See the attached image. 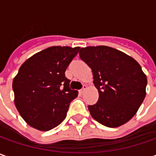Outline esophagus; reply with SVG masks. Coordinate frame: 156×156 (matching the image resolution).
<instances>
[{"instance_id":"obj_1","label":"esophagus","mask_w":156,"mask_h":156,"mask_svg":"<svg viewBox=\"0 0 156 156\" xmlns=\"http://www.w3.org/2000/svg\"><path fill=\"white\" fill-rule=\"evenodd\" d=\"M86 89H87V86H84V87H82L81 89H80V90H79V94H83L84 92H85V91H86Z\"/></svg>"}]
</instances>
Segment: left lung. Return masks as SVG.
I'll use <instances>...</instances> for the list:
<instances>
[{"label": "left lung", "mask_w": 156, "mask_h": 156, "mask_svg": "<svg viewBox=\"0 0 156 156\" xmlns=\"http://www.w3.org/2000/svg\"><path fill=\"white\" fill-rule=\"evenodd\" d=\"M81 59L93 73L98 101L88 110L95 121L117 128L136 114L146 96L147 76L140 64L125 53L107 46L80 49Z\"/></svg>", "instance_id": "8db88e82"}]
</instances>
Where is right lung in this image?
I'll return each mask as SVG.
<instances>
[{"label": "right lung", "instance_id": "obj_1", "mask_svg": "<svg viewBox=\"0 0 156 156\" xmlns=\"http://www.w3.org/2000/svg\"><path fill=\"white\" fill-rule=\"evenodd\" d=\"M79 49L80 47L48 48L28 58L14 78L15 107L34 129L48 131L67 116L78 91L69 88L65 71Z\"/></svg>", "mask_w": 156, "mask_h": 156}]
</instances>
